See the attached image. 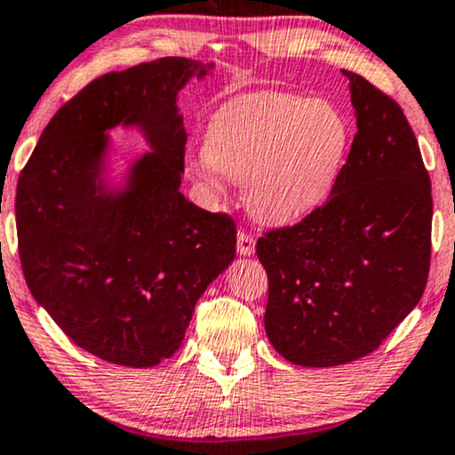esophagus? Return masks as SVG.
Returning a JSON list of instances; mask_svg holds the SVG:
<instances>
[{
    "label": "esophagus",
    "instance_id": "esophagus-1",
    "mask_svg": "<svg viewBox=\"0 0 455 455\" xmlns=\"http://www.w3.org/2000/svg\"><path fill=\"white\" fill-rule=\"evenodd\" d=\"M235 246H238V252L242 257H251L255 255V238H252V234L244 232V229H240L238 232V238H235Z\"/></svg>",
    "mask_w": 455,
    "mask_h": 455
}]
</instances>
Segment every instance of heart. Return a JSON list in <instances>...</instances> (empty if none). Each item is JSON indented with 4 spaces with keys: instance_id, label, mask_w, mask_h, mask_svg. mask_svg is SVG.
Masks as SVG:
<instances>
[{
    "instance_id": "1",
    "label": "heart",
    "mask_w": 455,
    "mask_h": 455,
    "mask_svg": "<svg viewBox=\"0 0 455 455\" xmlns=\"http://www.w3.org/2000/svg\"><path fill=\"white\" fill-rule=\"evenodd\" d=\"M349 144V121L332 102L249 93L217 110L192 173L215 196L226 194V177L242 181L251 215L282 226L326 203Z\"/></svg>"
}]
</instances>
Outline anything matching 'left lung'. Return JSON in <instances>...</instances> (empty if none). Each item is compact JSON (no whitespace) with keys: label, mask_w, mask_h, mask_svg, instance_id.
<instances>
[{"label":"left lung","mask_w":455,"mask_h":455,"mask_svg":"<svg viewBox=\"0 0 455 455\" xmlns=\"http://www.w3.org/2000/svg\"><path fill=\"white\" fill-rule=\"evenodd\" d=\"M349 79L357 133L326 204L257 240L267 271L265 332L288 362L343 365L376 351L420 300L433 196L401 106Z\"/></svg>","instance_id":"obj_1"}]
</instances>
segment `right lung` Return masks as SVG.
<instances>
[{
	"label": "right lung",
	"mask_w": 455,
	"mask_h": 455,
	"mask_svg": "<svg viewBox=\"0 0 455 455\" xmlns=\"http://www.w3.org/2000/svg\"><path fill=\"white\" fill-rule=\"evenodd\" d=\"M213 64L161 58L93 79L52 116L16 186L27 286L64 334L104 362L152 368L181 347L194 307L235 257V223L180 192L177 93ZM138 126L153 150L126 184L103 180L106 131Z\"/></svg>",
	"instance_id": "right-lung-1"
}]
</instances>
